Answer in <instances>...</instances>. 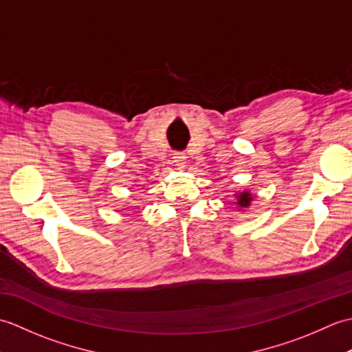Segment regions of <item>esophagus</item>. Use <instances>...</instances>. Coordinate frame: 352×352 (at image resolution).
<instances>
[{
	"label": "esophagus",
	"mask_w": 352,
	"mask_h": 352,
	"mask_svg": "<svg viewBox=\"0 0 352 352\" xmlns=\"http://www.w3.org/2000/svg\"><path fill=\"white\" fill-rule=\"evenodd\" d=\"M172 159H174V163L177 164V166L184 168L186 166V159H188V157H186L184 153H175V154H172Z\"/></svg>",
	"instance_id": "1"
}]
</instances>
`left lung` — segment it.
Here are the masks:
<instances>
[{"label": "left lung", "instance_id": "1", "mask_svg": "<svg viewBox=\"0 0 352 352\" xmlns=\"http://www.w3.org/2000/svg\"><path fill=\"white\" fill-rule=\"evenodd\" d=\"M236 204L241 207V208H246V207H250L251 206V201H252V195L250 192H246V190H243V192H237L236 193Z\"/></svg>", "mask_w": 352, "mask_h": 352}]
</instances>
